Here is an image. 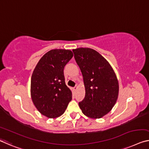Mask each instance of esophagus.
Wrapping results in <instances>:
<instances>
[{"label": "esophagus", "mask_w": 149, "mask_h": 149, "mask_svg": "<svg viewBox=\"0 0 149 149\" xmlns=\"http://www.w3.org/2000/svg\"><path fill=\"white\" fill-rule=\"evenodd\" d=\"M77 89V86H75V87H74V91H76Z\"/></svg>", "instance_id": "esophagus-1"}]
</instances>
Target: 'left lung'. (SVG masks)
I'll list each match as a JSON object with an SVG mask.
<instances>
[{
	"label": "left lung",
	"mask_w": 149,
	"mask_h": 149,
	"mask_svg": "<svg viewBox=\"0 0 149 149\" xmlns=\"http://www.w3.org/2000/svg\"><path fill=\"white\" fill-rule=\"evenodd\" d=\"M75 61L84 77L86 95L79 103L82 113L100 119L114 107L119 95V81L111 65L95 49H74Z\"/></svg>",
	"instance_id": "obj_1"
}]
</instances>
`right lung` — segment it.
<instances>
[{"label":"right lung","mask_w":149,"mask_h":149,"mask_svg":"<svg viewBox=\"0 0 149 149\" xmlns=\"http://www.w3.org/2000/svg\"><path fill=\"white\" fill-rule=\"evenodd\" d=\"M73 56L70 49H51L40 58L33 71L31 98L38 111L44 116H60L72 100V93L65 85L63 68Z\"/></svg>","instance_id":"add662e5"}]
</instances>
